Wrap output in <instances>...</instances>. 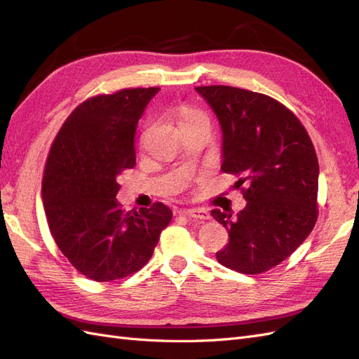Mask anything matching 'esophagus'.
Returning <instances> with one entry per match:
<instances>
[{
  "label": "esophagus",
  "instance_id": "1",
  "mask_svg": "<svg viewBox=\"0 0 359 359\" xmlns=\"http://www.w3.org/2000/svg\"><path fill=\"white\" fill-rule=\"evenodd\" d=\"M181 214L191 217V219H196V220H210L211 219V214L203 210V208H190V210H184Z\"/></svg>",
  "mask_w": 359,
  "mask_h": 359
}]
</instances>
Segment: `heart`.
Listing matches in <instances>:
<instances>
[{
	"label": "heart",
	"mask_w": 359,
	"mask_h": 359,
	"mask_svg": "<svg viewBox=\"0 0 359 359\" xmlns=\"http://www.w3.org/2000/svg\"><path fill=\"white\" fill-rule=\"evenodd\" d=\"M175 118H177V124L180 130L194 124H210V119L205 112L198 109V107H193L189 104L180 106L177 109Z\"/></svg>",
	"instance_id": "obj_1"
}]
</instances>
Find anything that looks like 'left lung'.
<instances>
[{
    "label": "left lung",
    "instance_id": "obj_1",
    "mask_svg": "<svg viewBox=\"0 0 359 359\" xmlns=\"http://www.w3.org/2000/svg\"><path fill=\"white\" fill-rule=\"evenodd\" d=\"M223 130L224 173L245 208L212 210L229 233L215 253L223 266L262 274L283 262L310 235L318 220L319 163L306 127L276 99L226 85L196 86Z\"/></svg>",
    "mask_w": 359,
    "mask_h": 359
}]
</instances>
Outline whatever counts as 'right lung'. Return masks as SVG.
<instances>
[{"label": "right lung", "mask_w": 359, "mask_h": 359, "mask_svg": "<svg viewBox=\"0 0 359 359\" xmlns=\"http://www.w3.org/2000/svg\"><path fill=\"white\" fill-rule=\"evenodd\" d=\"M157 91L151 86L90 97L50 145L41 180L49 229L61 253L91 280L137 273L172 220L161 202L127 212L115 199L118 177L136 165L137 121Z\"/></svg>", "instance_id": "1"}]
</instances>
